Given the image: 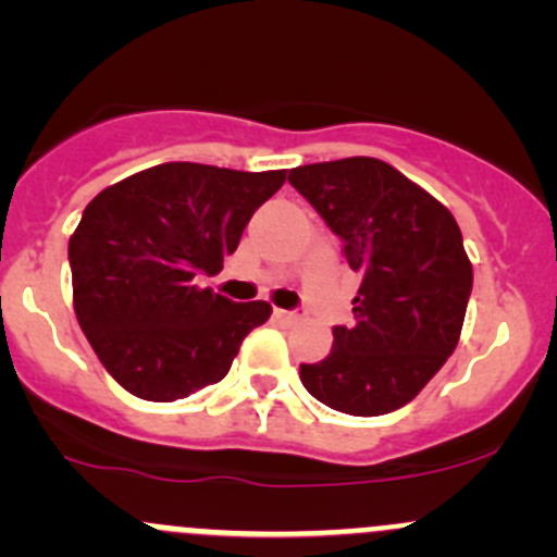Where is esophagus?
Returning <instances> with one entry per match:
<instances>
[{"mask_svg":"<svg viewBox=\"0 0 557 557\" xmlns=\"http://www.w3.org/2000/svg\"><path fill=\"white\" fill-rule=\"evenodd\" d=\"M274 318L285 325H294V323H299V320H305V312L301 310H274Z\"/></svg>","mask_w":557,"mask_h":557,"instance_id":"esophagus-1","label":"esophagus"}]
</instances>
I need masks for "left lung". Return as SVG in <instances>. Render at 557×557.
<instances>
[{
    "mask_svg": "<svg viewBox=\"0 0 557 557\" xmlns=\"http://www.w3.org/2000/svg\"><path fill=\"white\" fill-rule=\"evenodd\" d=\"M288 183L345 243L361 288L352 325L301 363V385L358 418L412 401L445 367L463 329L471 261L453 212L391 164L369 156L296 166Z\"/></svg>",
    "mask_w": 557,
    "mask_h": 557,
    "instance_id": "8db88e82",
    "label": "left lung"
}]
</instances>
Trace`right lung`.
Returning a JSON list of instances; mask_svg holds the SVG:
<instances>
[{"mask_svg":"<svg viewBox=\"0 0 557 557\" xmlns=\"http://www.w3.org/2000/svg\"><path fill=\"white\" fill-rule=\"evenodd\" d=\"M283 183L285 170L172 161L88 201L70 237L72 305L117 385L145 401H177L226 377L272 307L234 305L196 277L221 272L252 212Z\"/></svg>","mask_w":557,"mask_h":557,"instance_id":"right-lung-1","label":"right lung"}]
</instances>
